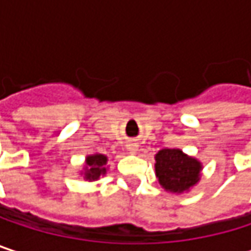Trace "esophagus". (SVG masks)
Returning a JSON list of instances; mask_svg holds the SVG:
<instances>
[{
	"mask_svg": "<svg viewBox=\"0 0 251 251\" xmlns=\"http://www.w3.org/2000/svg\"><path fill=\"white\" fill-rule=\"evenodd\" d=\"M126 150H127L130 154H135V152L138 151V145H136V144H133V142H130V144H127V145H126Z\"/></svg>",
	"mask_w": 251,
	"mask_h": 251,
	"instance_id": "obj_1",
	"label": "esophagus"
}]
</instances>
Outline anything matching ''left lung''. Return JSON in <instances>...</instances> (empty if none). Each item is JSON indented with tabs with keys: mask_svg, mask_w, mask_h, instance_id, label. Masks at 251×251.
<instances>
[{
	"mask_svg": "<svg viewBox=\"0 0 251 251\" xmlns=\"http://www.w3.org/2000/svg\"><path fill=\"white\" fill-rule=\"evenodd\" d=\"M155 176L170 193H186L201 180L202 163L180 148H164L155 154Z\"/></svg>",
	"mask_w": 251,
	"mask_h": 251,
	"instance_id": "1",
	"label": "left lung"
}]
</instances>
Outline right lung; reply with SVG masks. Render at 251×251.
<instances>
[{"mask_svg":"<svg viewBox=\"0 0 251 251\" xmlns=\"http://www.w3.org/2000/svg\"><path fill=\"white\" fill-rule=\"evenodd\" d=\"M107 161L109 158L104 154H90L85 157L84 161V167L79 172V175L84 177V180L87 181H96L99 180L101 176L107 175Z\"/></svg>","mask_w":251,"mask_h":251,"instance_id":"obj_1","label":"right lung"}]
</instances>
